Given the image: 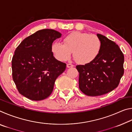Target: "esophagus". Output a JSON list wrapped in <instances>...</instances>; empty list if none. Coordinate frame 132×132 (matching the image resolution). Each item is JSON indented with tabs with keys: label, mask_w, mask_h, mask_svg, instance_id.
<instances>
[{
	"label": "esophagus",
	"mask_w": 132,
	"mask_h": 132,
	"mask_svg": "<svg viewBox=\"0 0 132 132\" xmlns=\"http://www.w3.org/2000/svg\"><path fill=\"white\" fill-rule=\"evenodd\" d=\"M73 66H74V65H73V64H71V63L67 64V68H72V67H73Z\"/></svg>",
	"instance_id": "obj_1"
}]
</instances>
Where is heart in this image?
<instances>
[{
    "instance_id": "obj_1",
    "label": "heart",
    "mask_w": 132,
    "mask_h": 132,
    "mask_svg": "<svg viewBox=\"0 0 132 132\" xmlns=\"http://www.w3.org/2000/svg\"><path fill=\"white\" fill-rule=\"evenodd\" d=\"M63 42L56 41L51 46L55 57L59 61L68 60L73 51V56L78 63L87 64L91 63L101 52L102 43L95 34L73 32L67 35Z\"/></svg>"
}]
</instances>
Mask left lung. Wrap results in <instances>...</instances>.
I'll use <instances>...</instances> for the list:
<instances>
[{
  "label": "left lung",
  "instance_id": "8db88e82",
  "mask_svg": "<svg viewBox=\"0 0 132 132\" xmlns=\"http://www.w3.org/2000/svg\"><path fill=\"white\" fill-rule=\"evenodd\" d=\"M97 35L102 43L99 55L90 63L76 66L80 90L93 97L114 90L124 73V55L119 46L104 35Z\"/></svg>",
  "mask_w": 132,
  "mask_h": 132
}]
</instances>
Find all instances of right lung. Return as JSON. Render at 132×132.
Listing matches in <instances>:
<instances>
[{"mask_svg":"<svg viewBox=\"0 0 132 132\" xmlns=\"http://www.w3.org/2000/svg\"><path fill=\"white\" fill-rule=\"evenodd\" d=\"M62 34L52 29L37 31L22 41L12 61V76L19 92L34 101H41L52 93L57 77L66 64L53 56L51 46Z\"/></svg>","mask_w":132,"mask_h":132,"instance_id":"right-lung-1","label":"right lung"}]
</instances>
